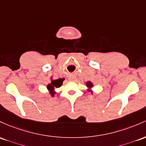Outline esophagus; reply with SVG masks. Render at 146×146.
Instances as JSON below:
<instances>
[{"mask_svg":"<svg viewBox=\"0 0 146 146\" xmlns=\"http://www.w3.org/2000/svg\"><path fill=\"white\" fill-rule=\"evenodd\" d=\"M69 80H70V81H73L74 80V78H69Z\"/></svg>","mask_w":146,"mask_h":146,"instance_id":"1","label":"esophagus"}]
</instances>
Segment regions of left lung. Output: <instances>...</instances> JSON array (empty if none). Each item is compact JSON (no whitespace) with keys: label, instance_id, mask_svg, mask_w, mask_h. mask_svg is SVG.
Returning a JSON list of instances; mask_svg holds the SVG:
<instances>
[{"label":"left lung","instance_id":"1","mask_svg":"<svg viewBox=\"0 0 146 146\" xmlns=\"http://www.w3.org/2000/svg\"><path fill=\"white\" fill-rule=\"evenodd\" d=\"M86 86L88 87V88H91L92 87H93V84L91 83L90 81H88V82H87V83H86ZM89 90L90 92H91L90 90Z\"/></svg>","mask_w":146,"mask_h":146}]
</instances>
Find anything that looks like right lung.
<instances>
[{
    "instance_id": "right-lung-1",
    "label": "right lung",
    "mask_w": 146,
    "mask_h": 146,
    "mask_svg": "<svg viewBox=\"0 0 146 146\" xmlns=\"http://www.w3.org/2000/svg\"><path fill=\"white\" fill-rule=\"evenodd\" d=\"M64 81V78H58L56 80H52L51 83L47 86V88L49 91H50L51 96H54L55 94L54 89L56 88H59L63 84V81Z\"/></svg>"
}]
</instances>
